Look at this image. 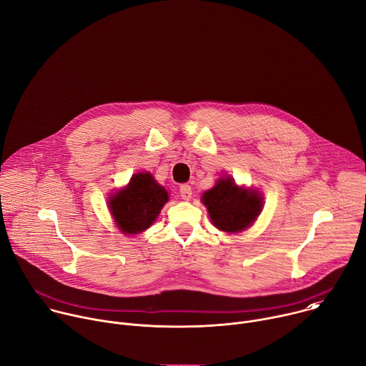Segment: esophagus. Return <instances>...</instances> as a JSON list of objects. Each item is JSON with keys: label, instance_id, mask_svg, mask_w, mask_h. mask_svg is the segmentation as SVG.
Segmentation results:
<instances>
[{"label": "esophagus", "instance_id": "34e87169", "mask_svg": "<svg viewBox=\"0 0 366 366\" xmlns=\"http://www.w3.org/2000/svg\"><path fill=\"white\" fill-rule=\"evenodd\" d=\"M179 190H180V196H182V199L189 200V199L192 197V186H189V184H182Z\"/></svg>", "mask_w": 366, "mask_h": 366}]
</instances>
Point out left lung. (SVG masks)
Returning <instances> with one entry per match:
<instances>
[{
  "instance_id": "8db88e82",
  "label": "left lung",
  "mask_w": 366,
  "mask_h": 366,
  "mask_svg": "<svg viewBox=\"0 0 366 366\" xmlns=\"http://www.w3.org/2000/svg\"><path fill=\"white\" fill-rule=\"evenodd\" d=\"M202 202L209 210L213 225L231 234L247 229L262 206L257 192L238 187L231 177L221 179L214 187L206 190Z\"/></svg>"
}]
</instances>
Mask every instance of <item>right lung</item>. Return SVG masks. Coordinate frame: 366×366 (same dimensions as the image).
<instances>
[{
    "instance_id": "right-lung-1",
    "label": "right lung",
    "mask_w": 366,
    "mask_h": 366,
    "mask_svg": "<svg viewBox=\"0 0 366 366\" xmlns=\"http://www.w3.org/2000/svg\"><path fill=\"white\" fill-rule=\"evenodd\" d=\"M169 200L167 190L150 173L134 174L129 184L109 200L111 213L124 234L147 229Z\"/></svg>"
}]
</instances>
